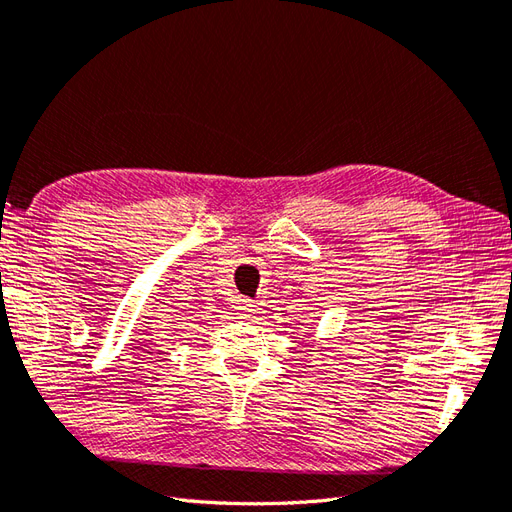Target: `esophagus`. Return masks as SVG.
<instances>
[{"label":"esophagus","mask_w":512,"mask_h":512,"mask_svg":"<svg viewBox=\"0 0 512 512\" xmlns=\"http://www.w3.org/2000/svg\"><path fill=\"white\" fill-rule=\"evenodd\" d=\"M239 309L247 318H252V316L258 314V305L254 301H250V299H241L239 301Z\"/></svg>","instance_id":"34e87169"}]
</instances>
